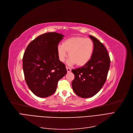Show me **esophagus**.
I'll use <instances>...</instances> for the list:
<instances>
[{"instance_id":"esophagus-1","label":"esophagus","mask_w":133,"mask_h":133,"mask_svg":"<svg viewBox=\"0 0 133 133\" xmlns=\"http://www.w3.org/2000/svg\"><path fill=\"white\" fill-rule=\"evenodd\" d=\"M66 70H67V72H70L71 71V68H69V67H66Z\"/></svg>"}]
</instances>
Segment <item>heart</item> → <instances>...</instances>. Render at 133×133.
Masks as SVG:
<instances>
[{
    "instance_id": "obj_1",
    "label": "heart",
    "mask_w": 133,
    "mask_h": 133,
    "mask_svg": "<svg viewBox=\"0 0 133 133\" xmlns=\"http://www.w3.org/2000/svg\"><path fill=\"white\" fill-rule=\"evenodd\" d=\"M94 50V43L90 39L82 37H74L66 39L57 48L58 60L63 62L68 55V63L78 67L85 65L90 61Z\"/></svg>"
}]
</instances>
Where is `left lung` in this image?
I'll return each instance as SVG.
<instances>
[{"label":"left lung","instance_id":"8db88e82","mask_svg":"<svg viewBox=\"0 0 133 133\" xmlns=\"http://www.w3.org/2000/svg\"><path fill=\"white\" fill-rule=\"evenodd\" d=\"M89 37L94 43L92 56L85 65L72 70L75 79L72 82L73 90L82 98L94 96L99 92L106 81L110 58L105 46L97 38Z\"/></svg>","mask_w":133,"mask_h":133}]
</instances>
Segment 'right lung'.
<instances>
[{"instance_id": "right-lung-1", "label": "right lung", "mask_w": 133, "mask_h": 133, "mask_svg": "<svg viewBox=\"0 0 133 133\" xmlns=\"http://www.w3.org/2000/svg\"><path fill=\"white\" fill-rule=\"evenodd\" d=\"M62 34L44 33L27 46L23 56L24 78L34 95L46 97L55 92L58 81L67 73L65 64L58 60L57 48Z\"/></svg>"}]
</instances>
